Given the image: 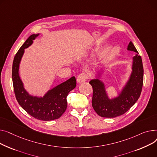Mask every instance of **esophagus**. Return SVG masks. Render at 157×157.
<instances>
[{"instance_id":"34e87169","label":"esophagus","mask_w":157,"mask_h":157,"mask_svg":"<svg viewBox=\"0 0 157 157\" xmlns=\"http://www.w3.org/2000/svg\"><path fill=\"white\" fill-rule=\"evenodd\" d=\"M87 77H88L87 73H85V72H83L78 75V77L77 78V82L78 83V84H81V83L85 82L86 80V79L87 78Z\"/></svg>"}]
</instances>
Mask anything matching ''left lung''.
Wrapping results in <instances>:
<instances>
[{
	"instance_id": "8db88e82",
	"label": "left lung",
	"mask_w": 157,
	"mask_h": 157,
	"mask_svg": "<svg viewBox=\"0 0 157 157\" xmlns=\"http://www.w3.org/2000/svg\"><path fill=\"white\" fill-rule=\"evenodd\" d=\"M127 50L136 52L137 54L133 57L132 71L129 79L117 97L109 99L104 83L99 79H93L89 82L93 89L92 106L100 117L115 118L124 114L136 103L141 95L144 72L142 59L131 41L127 46ZM99 75L98 74V77Z\"/></svg>"
}]
</instances>
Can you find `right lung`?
<instances>
[{
  "label": "right lung",
  "instance_id": "obj_1",
  "mask_svg": "<svg viewBox=\"0 0 157 157\" xmlns=\"http://www.w3.org/2000/svg\"><path fill=\"white\" fill-rule=\"evenodd\" d=\"M38 34L30 35L16 54L12 70V78L16 98L23 109L36 119L44 121L59 118L67 108V97L70 92L76 87L75 77L48 91L43 97L33 96L25 89L19 75V67L25 49L33 43Z\"/></svg>",
  "mask_w": 157,
  "mask_h": 157
}]
</instances>
